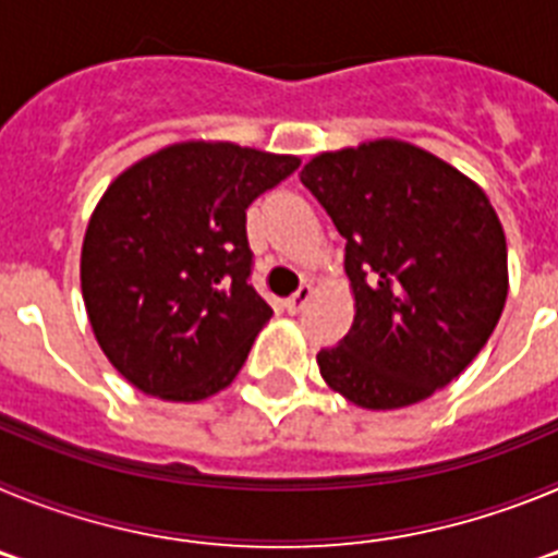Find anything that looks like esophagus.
<instances>
[{
    "mask_svg": "<svg viewBox=\"0 0 558 558\" xmlns=\"http://www.w3.org/2000/svg\"><path fill=\"white\" fill-rule=\"evenodd\" d=\"M310 299H313V288H310V284H302V288L295 290L288 302H284V307H288V313H302V310L307 307Z\"/></svg>",
    "mask_w": 558,
    "mask_h": 558,
    "instance_id": "esophagus-1",
    "label": "esophagus"
}]
</instances>
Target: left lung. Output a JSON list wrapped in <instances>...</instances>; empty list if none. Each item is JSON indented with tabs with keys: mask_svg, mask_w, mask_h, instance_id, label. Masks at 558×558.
Returning a JSON list of instances; mask_svg holds the SVG:
<instances>
[{
	"mask_svg": "<svg viewBox=\"0 0 558 558\" xmlns=\"http://www.w3.org/2000/svg\"><path fill=\"white\" fill-rule=\"evenodd\" d=\"M347 240L352 329L318 352L332 391L366 411L416 405L458 377L509 295L506 234L486 192L399 140L318 153L299 172Z\"/></svg>",
	"mask_w": 558,
	"mask_h": 558,
	"instance_id": "obj_1",
	"label": "left lung"
}]
</instances>
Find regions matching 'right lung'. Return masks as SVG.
<instances>
[{"mask_svg": "<svg viewBox=\"0 0 558 558\" xmlns=\"http://www.w3.org/2000/svg\"><path fill=\"white\" fill-rule=\"evenodd\" d=\"M299 156L179 142L102 192L81 251L88 324L142 393L198 402L231 386L274 310L251 288L245 209Z\"/></svg>", "mask_w": 558, "mask_h": 558, "instance_id": "obj_1", "label": "right lung"}]
</instances>
